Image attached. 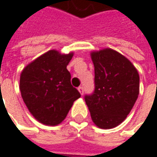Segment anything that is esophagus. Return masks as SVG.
I'll return each instance as SVG.
<instances>
[{"mask_svg":"<svg viewBox=\"0 0 157 157\" xmlns=\"http://www.w3.org/2000/svg\"><path fill=\"white\" fill-rule=\"evenodd\" d=\"M78 90L80 92V94L81 95H83V87H82V86H80L78 88Z\"/></svg>","mask_w":157,"mask_h":157,"instance_id":"obj_1","label":"esophagus"}]
</instances>
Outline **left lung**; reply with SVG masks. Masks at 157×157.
Segmentation results:
<instances>
[{
    "mask_svg": "<svg viewBox=\"0 0 157 157\" xmlns=\"http://www.w3.org/2000/svg\"><path fill=\"white\" fill-rule=\"evenodd\" d=\"M95 67V90L85 96L92 121L102 129L118 126L138 98L140 76L133 63L119 52L105 48L90 52Z\"/></svg>",
    "mask_w": 157,
    "mask_h": 157,
    "instance_id": "left-lung-1",
    "label": "left lung"
}]
</instances>
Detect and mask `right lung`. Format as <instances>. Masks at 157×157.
<instances>
[{"mask_svg":"<svg viewBox=\"0 0 157 157\" xmlns=\"http://www.w3.org/2000/svg\"><path fill=\"white\" fill-rule=\"evenodd\" d=\"M73 55V52L62 54L50 50L29 63L21 73L20 91L24 104L44 125L60 124L81 97L71 85V75L67 69Z\"/></svg>","mask_w":157,"mask_h":157,"instance_id":"right-lung-1","label":"right lung"}]
</instances>
